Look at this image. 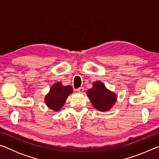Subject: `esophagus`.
<instances>
[{"mask_svg":"<svg viewBox=\"0 0 159 159\" xmlns=\"http://www.w3.org/2000/svg\"><path fill=\"white\" fill-rule=\"evenodd\" d=\"M76 91L78 93H83V91H84V88H83V87H80L79 88H78V89H76Z\"/></svg>","mask_w":159,"mask_h":159,"instance_id":"1","label":"esophagus"}]
</instances>
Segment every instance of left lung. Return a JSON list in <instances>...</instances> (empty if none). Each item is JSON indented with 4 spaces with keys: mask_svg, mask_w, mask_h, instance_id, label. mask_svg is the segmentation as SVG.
I'll return each mask as SVG.
<instances>
[{
    "mask_svg": "<svg viewBox=\"0 0 159 159\" xmlns=\"http://www.w3.org/2000/svg\"><path fill=\"white\" fill-rule=\"evenodd\" d=\"M87 95L94 108L99 111H109L117 99L116 95L99 80L94 82L93 88L87 90Z\"/></svg>",
    "mask_w": 159,
    "mask_h": 159,
    "instance_id": "left-lung-1",
    "label": "left lung"
}]
</instances>
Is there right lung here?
Returning a JSON list of instances; mask_svg holds the SVG:
<instances>
[{
  "label": "right lung",
  "instance_id": "add662e5",
  "mask_svg": "<svg viewBox=\"0 0 159 159\" xmlns=\"http://www.w3.org/2000/svg\"><path fill=\"white\" fill-rule=\"evenodd\" d=\"M73 93L71 85L64 86L61 83L57 82L53 84L50 90L45 97V102L48 108L55 111H60L65 104L68 96Z\"/></svg>",
  "mask_w": 159,
  "mask_h": 159
}]
</instances>
